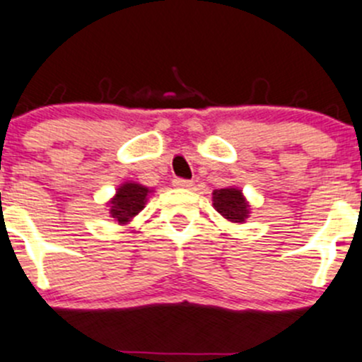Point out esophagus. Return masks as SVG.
I'll use <instances>...</instances> for the list:
<instances>
[{
    "label": "esophagus",
    "instance_id": "obj_1",
    "mask_svg": "<svg viewBox=\"0 0 362 362\" xmlns=\"http://www.w3.org/2000/svg\"><path fill=\"white\" fill-rule=\"evenodd\" d=\"M173 182H174V186H176V188H192V186H193V181L180 180V177H177V180H174Z\"/></svg>",
    "mask_w": 362,
    "mask_h": 362
}]
</instances>
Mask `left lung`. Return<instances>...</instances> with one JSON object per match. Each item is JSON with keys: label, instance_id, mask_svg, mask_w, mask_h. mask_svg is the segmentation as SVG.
<instances>
[{"label": "left lung", "instance_id": "1", "mask_svg": "<svg viewBox=\"0 0 362 362\" xmlns=\"http://www.w3.org/2000/svg\"><path fill=\"white\" fill-rule=\"evenodd\" d=\"M213 207L230 223H245L250 218V209H252L243 189L235 188V186L214 189Z\"/></svg>", "mask_w": 362, "mask_h": 362}]
</instances>
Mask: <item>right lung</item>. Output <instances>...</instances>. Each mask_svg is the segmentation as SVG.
<instances>
[{"label":"right lung","instance_id":"1","mask_svg":"<svg viewBox=\"0 0 362 362\" xmlns=\"http://www.w3.org/2000/svg\"><path fill=\"white\" fill-rule=\"evenodd\" d=\"M155 189L135 181H124L117 186L112 199L107 202L109 216L119 225H130L134 218L146 207L149 195Z\"/></svg>","mask_w":362,"mask_h":362}]
</instances>
